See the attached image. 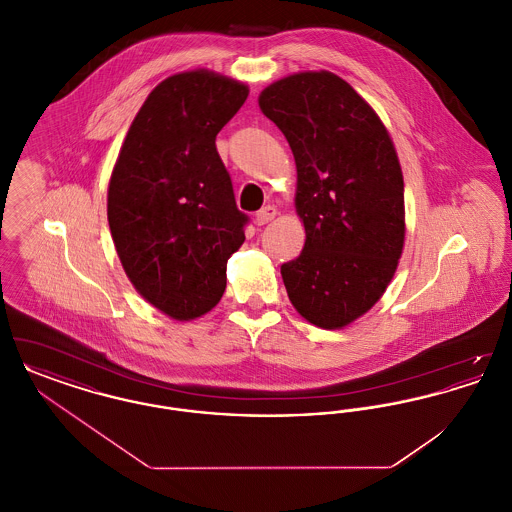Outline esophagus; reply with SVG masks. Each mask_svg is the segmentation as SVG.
Masks as SVG:
<instances>
[{"label":"esophagus","instance_id":"1","mask_svg":"<svg viewBox=\"0 0 512 512\" xmlns=\"http://www.w3.org/2000/svg\"><path fill=\"white\" fill-rule=\"evenodd\" d=\"M276 215H278V209L272 207V205H267V207H263V209L257 213L255 220H257L259 226H263V224H268L270 220L274 219Z\"/></svg>","mask_w":512,"mask_h":512}]
</instances>
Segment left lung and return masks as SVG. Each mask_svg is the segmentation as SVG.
<instances>
[{
  "instance_id": "8db88e82",
  "label": "left lung",
  "mask_w": 512,
  "mask_h": 512,
  "mask_svg": "<svg viewBox=\"0 0 512 512\" xmlns=\"http://www.w3.org/2000/svg\"><path fill=\"white\" fill-rule=\"evenodd\" d=\"M259 107L292 147L295 211L305 226L282 265L295 311L324 330L368 313L390 286L405 245V186L390 132L351 84L330 71L284 76Z\"/></svg>"
}]
</instances>
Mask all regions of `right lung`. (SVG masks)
Instances as JSON below:
<instances>
[{
	"mask_svg": "<svg viewBox=\"0 0 512 512\" xmlns=\"http://www.w3.org/2000/svg\"><path fill=\"white\" fill-rule=\"evenodd\" d=\"M247 96V84L209 69L172 74L140 107L111 172L107 220L122 268L180 322L219 303L244 244L247 217L215 140Z\"/></svg>",
	"mask_w": 512,
	"mask_h": 512,
	"instance_id": "1",
	"label": "right lung"
}]
</instances>
